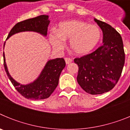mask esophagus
<instances>
[{
	"label": "esophagus",
	"mask_w": 130,
	"mask_h": 130,
	"mask_svg": "<svg viewBox=\"0 0 130 130\" xmlns=\"http://www.w3.org/2000/svg\"><path fill=\"white\" fill-rule=\"evenodd\" d=\"M65 62H66V64H68L72 62V59L70 58H65Z\"/></svg>",
	"instance_id": "esophagus-1"
}]
</instances>
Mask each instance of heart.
<instances>
[{"label":"heart","mask_w":130,"mask_h":130,"mask_svg":"<svg viewBox=\"0 0 130 130\" xmlns=\"http://www.w3.org/2000/svg\"><path fill=\"white\" fill-rule=\"evenodd\" d=\"M102 33L99 26L80 20H70L58 25L57 30H52L49 34V42L56 50H62L65 40L70 39V47L77 55L91 52L100 41Z\"/></svg>","instance_id":"b5f03b06"}]
</instances>
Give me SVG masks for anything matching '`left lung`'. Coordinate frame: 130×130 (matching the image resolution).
<instances>
[{
	"mask_svg": "<svg viewBox=\"0 0 130 130\" xmlns=\"http://www.w3.org/2000/svg\"><path fill=\"white\" fill-rule=\"evenodd\" d=\"M103 32V45L74 59L79 66L77 80L86 92L102 94L114 88L121 75L125 54L121 36L109 24L95 19Z\"/></svg>",
	"mask_w": 130,
	"mask_h": 130,
	"instance_id": "1",
	"label": "left lung"
}]
</instances>
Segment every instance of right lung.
Listing matches in <instances>:
<instances>
[{
    "mask_svg": "<svg viewBox=\"0 0 130 130\" xmlns=\"http://www.w3.org/2000/svg\"><path fill=\"white\" fill-rule=\"evenodd\" d=\"M50 21L49 15H42L34 18L26 19L18 23L11 28L7 39L13 34L21 32L32 31L46 36L47 27ZM5 43L4 44V47ZM4 66L6 74L15 89L27 99L39 100L47 98L55 90L58 84L60 75L66 66L63 58H57L49 60L40 73L37 79L27 85H22L13 79L10 75L6 63L5 55L3 53Z\"/></svg>",
    "mask_w": 130,
    "mask_h": 130,
    "instance_id": "obj_1",
    "label": "right lung"
}]
</instances>
